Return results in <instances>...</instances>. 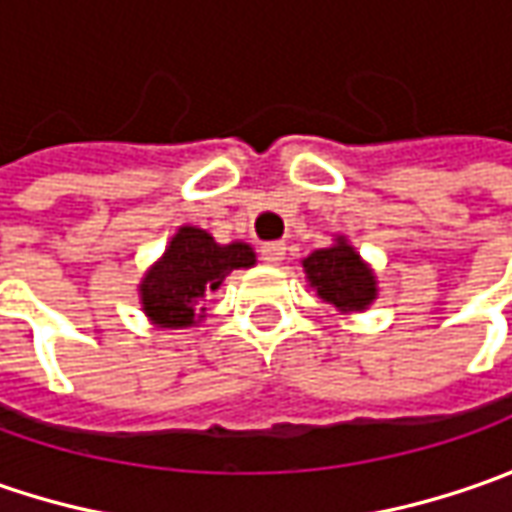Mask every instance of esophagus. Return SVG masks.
Here are the masks:
<instances>
[{"label":"esophagus","mask_w":512,"mask_h":512,"mask_svg":"<svg viewBox=\"0 0 512 512\" xmlns=\"http://www.w3.org/2000/svg\"><path fill=\"white\" fill-rule=\"evenodd\" d=\"M285 250V242H265V245H262V259H265L267 265H282Z\"/></svg>","instance_id":"1"}]
</instances>
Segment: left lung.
Listing matches in <instances>:
<instances>
[{"label":"left lung","instance_id":"left-lung-1","mask_svg":"<svg viewBox=\"0 0 512 512\" xmlns=\"http://www.w3.org/2000/svg\"><path fill=\"white\" fill-rule=\"evenodd\" d=\"M307 287L333 307L336 313H364L379 299V279L373 267L359 256V250L347 242V236H336L333 245L319 247L302 259Z\"/></svg>","mask_w":512,"mask_h":512}]
</instances>
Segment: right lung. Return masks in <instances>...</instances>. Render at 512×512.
<instances>
[{
	"mask_svg": "<svg viewBox=\"0 0 512 512\" xmlns=\"http://www.w3.org/2000/svg\"><path fill=\"white\" fill-rule=\"evenodd\" d=\"M256 265L247 242L219 245L207 230L182 225L170 236L165 253L139 282V305L153 327L185 330L205 322L207 296L219 290L233 270Z\"/></svg>",
	"mask_w": 512,
	"mask_h": 512,
	"instance_id": "add662e5",
	"label": "right lung"
}]
</instances>
